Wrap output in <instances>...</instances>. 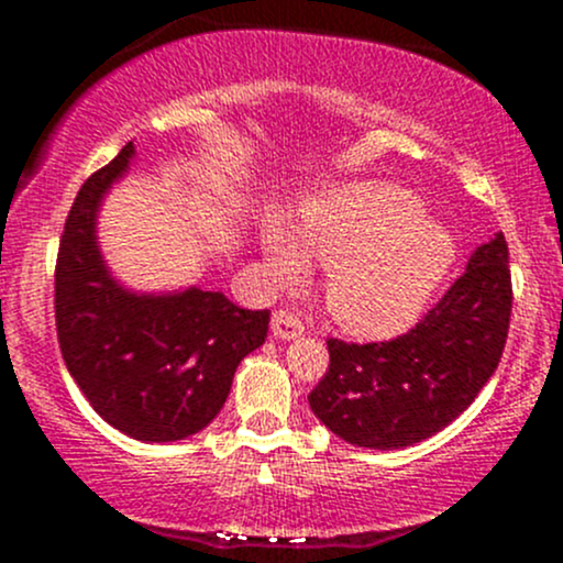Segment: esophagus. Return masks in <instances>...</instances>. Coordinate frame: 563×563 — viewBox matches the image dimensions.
I'll return each mask as SVG.
<instances>
[{
    "label": "esophagus",
    "instance_id": "34e87169",
    "mask_svg": "<svg viewBox=\"0 0 563 563\" xmlns=\"http://www.w3.org/2000/svg\"><path fill=\"white\" fill-rule=\"evenodd\" d=\"M302 332H305L302 318L294 316L291 310H275V313H272V338L297 340L302 338Z\"/></svg>",
    "mask_w": 563,
    "mask_h": 563
}]
</instances>
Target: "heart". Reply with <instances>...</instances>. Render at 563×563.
Segmentation results:
<instances>
[{"label": "heart", "mask_w": 563, "mask_h": 563, "mask_svg": "<svg viewBox=\"0 0 563 563\" xmlns=\"http://www.w3.org/2000/svg\"><path fill=\"white\" fill-rule=\"evenodd\" d=\"M266 277L291 288L310 261L327 266V308L356 338L406 332L452 272L457 242L417 192L395 181H338L302 198L294 234L277 220L261 229Z\"/></svg>", "instance_id": "b5f03b06"}]
</instances>
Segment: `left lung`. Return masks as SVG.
I'll list each match as a JSON object with an SVG mask.
<instances>
[{"instance_id": "obj_1", "label": "left lung", "mask_w": 563, "mask_h": 563, "mask_svg": "<svg viewBox=\"0 0 563 563\" xmlns=\"http://www.w3.org/2000/svg\"><path fill=\"white\" fill-rule=\"evenodd\" d=\"M509 313V250L498 231L411 332L367 345L327 340L329 371L308 395L310 408L354 446L419 444L455 422L496 373Z\"/></svg>"}]
</instances>
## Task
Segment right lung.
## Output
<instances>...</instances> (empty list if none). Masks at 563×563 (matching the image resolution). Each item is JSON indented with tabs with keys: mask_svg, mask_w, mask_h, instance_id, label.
Instances as JSON below:
<instances>
[{
	"mask_svg": "<svg viewBox=\"0 0 563 563\" xmlns=\"http://www.w3.org/2000/svg\"><path fill=\"white\" fill-rule=\"evenodd\" d=\"M133 161L130 141L73 201L56 258V334L95 411L130 439L166 444L218 417L240 362L264 345L269 310L236 308L198 286L133 291L113 277L98 214Z\"/></svg>",
	"mask_w": 563,
	"mask_h": 563,
	"instance_id": "add662e5",
	"label": "right lung"
}]
</instances>
